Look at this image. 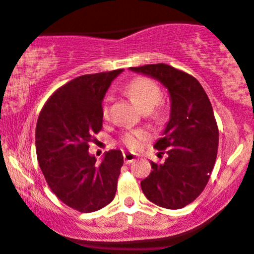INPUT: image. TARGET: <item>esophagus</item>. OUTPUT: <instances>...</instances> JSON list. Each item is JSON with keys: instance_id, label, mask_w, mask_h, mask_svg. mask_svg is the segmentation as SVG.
Listing matches in <instances>:
<instances>
[{"instance_id": "obj_1", "label": "esophagus", "mask_w": 254, "mask_h": 254, "mask_svg": "<svg viewBox=\"0 0 254 254\" xmlns=\"http://www.w3.org/2000/svg\"><path fill=\"white\" fill-rule=\"evenodd\" d=\"M124 161L125 164H131L132 161H135L136 160V155L132 154V152H124Z\"/></svg>"}]
</instances>
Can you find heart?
I'll use <instances>...</instances> for the list:
<instances>
[{"label":"heart","instance_id":"b5f03b06","mask_svg":"<svg viewBox=\"0 0 254 254\" xmlns=\"http://www.w3.org/2000/svg\"><path fill=\"white\" fill-rule=\"evenodd\" d=\"M127 93L131 98L132 102L144 113L155 112L162 98V93L159 85L154 80L145 77L132 79L127 85ZM109 102L110 98H105L104 104H103V117L104 118H108L109 115ZM147 139H149V134L142 129L127 130L120 136L122 144L130 150H137Z\"/></svg>","mask_w":254,"mask_h":254}]
</instances>
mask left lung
<instances>
[{
    "instance_id": "obj_1",
    "label": "left lung",
    "mask_w": 254,
    "mask_h": 254,
    "mask_svg": "<svg viewBox=\"0 0 254 254\" xmlns=\"http://www.w3.org/2000/svg\"><path fill=\"white\" fill-rule=\"evenodd\" d=\"M159 80L171 99L170 120L154 145L166 152L162 164L151 161L141 190L160 207L179 210L200 196L210 180L218 149V127L212 105L202 85L192 75L159 63L130 68Z\"/></svg>"
}]
</instances>
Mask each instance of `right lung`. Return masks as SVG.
Masks as SVG:
<instances>
[{"label":"right lung","instance_id":"1","mask_svg":"<svg viewBox=\"0 0 254 254\" xmlns=\"http://www.w3.org/2000/svg\"><path fill=\"white\" fill-rule=\"evenodd\" d=\"M122 72L70 80L51 95L37 120L36 151L44 179L62 202L79 212H94L115 197L122 151L105 152L98 164L88 150L103 127V98Z\"/></svg>","mask_w":254,"mask_h":254}]
</instances>
